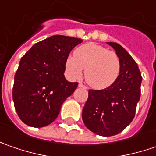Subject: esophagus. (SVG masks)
<instances>
[{
    "mask_svg": "<svg viewBox=\"0 0 156 156\" xmlns=\"http://www.w3.org/2000/svg\"><path fill=\"white\" fill-rule=\"evenodd\" d=\"M79 87H82V88H84V89H87V87L85 86V85H83L82 83H79Z\"/></svg>",
    "mask_w": 156,
    "mask_h": 156,
    "instance_id": "obj_1",
    "label": "esophagus"
}]
</instances>
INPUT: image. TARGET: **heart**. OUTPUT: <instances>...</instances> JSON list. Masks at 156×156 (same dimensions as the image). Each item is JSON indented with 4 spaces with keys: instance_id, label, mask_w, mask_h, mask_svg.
<instances>
[{
    "instance_id": "1",
    "label": "heart",
    "mask_w": 156,
    "mask_h": 156,
    "mask_svg": "<svg viewBox=\"0 0 156 156\" xmlns=\"http://www.w3.org/2000/svg\"><path fill=\"white\" fill-rule=\"evenodd\" d=\"M66 68L74 78H80L85 69V81L94 89L112 86L121 72L120 58L103 46L86 43L78 47L66 60Z\"/></svg>"
}]
</instances>
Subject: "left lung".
<instances>
[{
  "instance_id": "left-lung-1",
  "label": "left lung",
  "mask_w": 156,
  "mask_h": 156,
  "mask_svg": "<svg viewBox=\"0 0 156 156\" xmlns=\"http://www.w3.org/2000/svg\"><path fill=\"white\" fill-rule=\"evenodd\" d=\"M120 58L121 72L115 82L105 89L88 90L82 109V121L94 134L112 136L133 121L141 96V72L135 60L120 44L107 42Z\"/></svg>"
}]
</instances>
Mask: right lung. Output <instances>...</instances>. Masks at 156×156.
<instances>
[{
	"instance_id": "obj_1",
	"label": "right lung",
	"mask_w": 156,
	"mask_h": 156,
	"mask_svg": "<svg viewBox=\"0 0 156 156\" xmlns=\"http://www.w3.org/2000/svg\"><path fill=\"white\" fill-rule=\"evenodd\" d=\"M82 40L53 35L35 43L21 57L15 75L13 100L21 121L34 128L49 125L78 82L64 76L69 53Z\"/></svg>"
}]
</instances>
